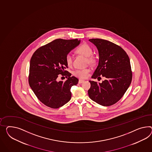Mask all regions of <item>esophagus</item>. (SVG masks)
I'll return each mask as SVG.
<instances>
[{
	"mask_svg": "<svg viewBox=\"0 0 152 152\" xmlns=\"http://www.w3.org/2000/svg\"><path fill=\"white\" fill-rule=\"evenodd\" d=\"M84 82V80H82V79H79V84H82V83H83V82Z\"/></svg>",
	"mask_w": 152,
	"mask_h": 152,
	"instance_id": "1",
	"label": "esophagus"
}]
</instances>
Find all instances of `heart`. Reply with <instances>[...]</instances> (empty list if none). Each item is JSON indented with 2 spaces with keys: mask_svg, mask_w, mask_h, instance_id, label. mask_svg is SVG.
Returning <instances> with one entry per match:
<instances>
[{
  "mask_svg": "<svg viewBox=\"0 0 152 152\" xmlns=\"http://www.w3.org/2000/svg\"><path fill=\"white\" fill-rule=\"evenodd\" d=\"M76 53L79 55L84 56L87 58V62L89 63L90 64H94L96 62V58L95 56H94L93 54V50L89 45L86 44H83L80 45L79 47H78L76 50ZM66 63L68 66H70L72 64L73 58L71 55L68 54L66 56ZM90 69L89 68L86 69H77L75 70L73 73V74L75 77L78 78H87L89 75Z\"/></svg>",
  "mask_w": 152,
  "mask_h": 152,
  "instance_id": "obj_1",
  "label": "heart"
}]
</instances>
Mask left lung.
I'll return each instance as SVG.
<instances>
[{"label": "left lung", "instance_id": "8db88e82", "mask_svg": "<svg viewBox=\"0 0 152 152\" xmlns=\"http://www.w3.org/2000/svg\"><path fill=\"white\" fill-rule=\"evenodd\" d=\"M97 47L99 64L91 78L101 79L102 83L90 80V98L104 106L113 105L124 96L130 86L132 73L129 56L120 46L105 39H89Z\"/></svg>", "mask_w": 152, "mask_h": 152}]
</instances>
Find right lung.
Listing matches in <instances>:
<instances>
[{"label":"right lung","mask_w":152,"mask_h":152,"mask_svg":"<svg viewBox=\"0 0 152 152\" xmlns=\"http://www.w3.org/2000/svg\"><path fill=\"white\" fill-rule=\"evenodd\" d=\"M80 42L78 39H56L39 47L30 63L28 83L31 89L44 105L57 109L65 105L72 96L70 89L78 79L65 70L66 57ZM59 74L69 77L65 82L56 80Z\"/></svg>","instance_id":"1"}]
</instances>
